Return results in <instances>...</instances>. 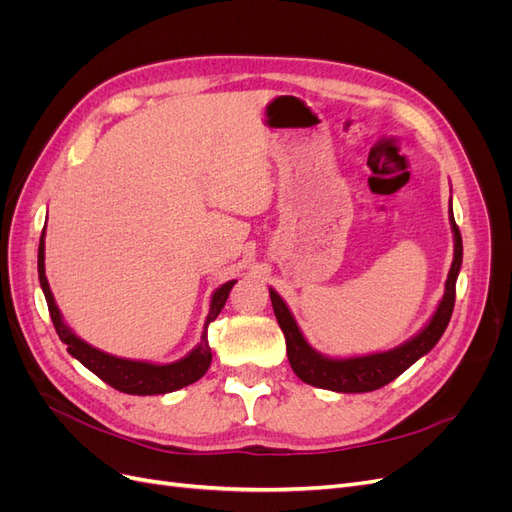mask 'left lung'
I'll use <instances>...</instances> for the list:
<instances>
[{
  "label": "left lung",
  "mask_w": 512,
  "mask_h": 512,
  "mask_svg": "<svg viewBox=\"0 0 512 512\" xmlns=\"http://www.w3.org/2000/svg\"><path fill=\"white\" fill-rule=\"evenodd\" d=\"M448 220H451L453 228L455 254L451 271H448L444 284V297L438 303L436 314L431 316L425 327L414 337H410L406 344H401L393 350L365 356H350V359H331V356H324L307 344V339L303 337L299 324L290 314L284 299L273 288H269L273 312L277 322H280V329L284 331L288 361L294 374L303 382L318 386V389H327L335 393H369L393 382L397 376L404 374L410 365H414L421 356H425L433 346H436L448 327V320L453 316L455 284L463 258L461 232L453 218V207Z\"/></svg>",
  "instance_id": "left-lung-1"
}]
</instances>
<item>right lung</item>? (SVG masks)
I'll return each instance as SVG.
<instances>
[{
	"label": "right lung",
	"mask_w": 512,
	"mask_h": 512,
	"mask_svg": "<svg viewBox=\"0 0 512 512\" xmlns=\"http://www.w3.org/2000/svg\"><path fill=\"white\" fill-rule=\"evenodd\" d=\"M38 277H40V286L44 292L46 305H49L51 320L55 324V331H57L61 342L68 346V352L74 356L76 361H81L89 371H94L100 380H104L106 384H111L113 389H117L121 393H128V395L173 393V391L183 389V386L200 380L207 374V369L211 365V348L207 342V327L215 318H218V314L222 312V307L228 299V292L232 290V286L237 284V280H230L213 292L209 314L205 320V331H203V335H200V344L190 354H185L183 359H179L175 363L156 365V363H147V361L121 359V356L102 352L94 346H89L79 335L72 333V329L64 322V318H61L59 307L53 299L49 280H46V275H44V230H42L40 245H38Z\"/></svg>",
	"instance_id": "right-lung-1"
}]
</instances>
